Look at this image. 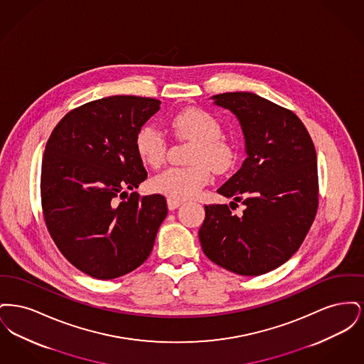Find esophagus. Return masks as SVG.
<instances>
[{
  "label": "esophagus",
  "instance_id": "1",
  "mask_svg": "<svg viewBox=\"0 0 364 364\" xmlns=\"http://www.w3.org/2000/svg\"><path fill=\"white\" fill-rule=\"evenodd\" d=\"M181 205H183V202H181V200L168 198V208H169V210H176V208H180Z\"/></svg>",
  "mask_w": 364,
  "mask_h": 364
}]
</instances>
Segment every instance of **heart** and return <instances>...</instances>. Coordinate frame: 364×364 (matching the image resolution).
Segmentation results:
<instances>
[{"instance_id":"b5f03b06","label":"heart","mask_w":364,"mask_h":364,"mask_svg":"<svg viewBox=\"0 0 364 364\" xmlns=\"http://www.w3.org/2000/svg\"><path fill=\"white\" fill-rule=\"evenodd\" d=\"M174 135L193 143L187 168H169L151 180V188L172 199L183 200L196 196L210 180V169L215 173L228 172L236 162L235 146L223 138L220 122L203 109L190 107L171 119ZM135 149L140 161L158 168L166 156L168 143L164 134L153 125L139 128Z\"/></svg>"}]
</instances>
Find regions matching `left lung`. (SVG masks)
<instances>
[{"label":"left lung","instance_id":"obj_1","mask_svg":"<svg viewBox=\"0 0 364 364\" xmlns=\"http://www.w3.org/2000/svg\"><path fill=\"white\" fill-rule=\"evenodd\" d=\"M240 122L247 158L218 193L245 205H206L199 240L208 259L240 276L274 270L299 250L318 210V168L304 124L252 92L211 97Z\"/></svg>","mask_w":364,"mask_h":364}]
</instances>
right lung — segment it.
Here are the masks:
<instances>
[{
	"label": "right lung",
	"mask_w": 364,
	"mask_h": 364,
	"mask_svg": "<svg viewBox=\"0 0 364 364\" xmlns=\"http://www.w3.org/2000/svg\"><path fill=\"white\" fill-rule=\"evenodd\" d=\"M159 105L135 95L82 105L63 117L46 143L45 223L61 254L91 277L113 279L139 267L168 214L159 193L122 198L147 178L135 136Z\"/></svg>",
	"instance_id": "add662e5"
}]
</instances>
